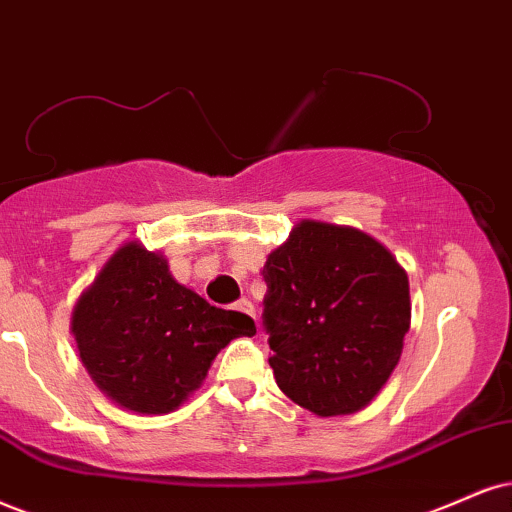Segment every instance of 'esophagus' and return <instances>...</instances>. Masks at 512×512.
Masks as SVG:
<instances>
[{"mask_svg": "<svg viewBox=\"0 0 512 512\" xmlns=\"http://www.w3.org/2000/svg\"><path fill=\"white\" fill-rule=\"evenodd\" d=\"M235 308H237L239 313H246V315H249V318L256 320V311H254V306H251L249 299H239L237 304H235Z\"/></svg>", "mask_w": 512, "mask_h": 512, "instance_id": "esophagus-1", "label": "esophagus"}]
</instances>
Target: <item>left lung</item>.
Masks as SVG:
<instances>
[{
    "instance_id": "left-lung-1",
    "label": "left lung",
    "mask_w": 512,
    "mask_h": 512,
    "mask_svg": "<svg viewBox=\"0 0 512 512\" xmlns=\"http://www.w3.org/2000/svg\"><path fill=\"white\" fill-rule=\"evenodd\" d=\"M263 280L277 387L323 418L368 406L410 327L406 270L361 230L301 220L268 256Z\"/></svg>"
}]
</instances>
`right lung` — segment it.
<instances>
[{"label": "right lung", "instance_id": "right-lung-1", "mask_svg": "<svg viewBox=\"0 0 512 512\" xmlns=\"http://www.w3.org/2000/svg\"><path fill=\"white\" fill-rule=\"evenodd\" d=\"M73 334L82 365L111 401L159 415L199 389L220 349L256 334V325L178 285L166 258L130 242L75 304Z\"/></svg>", "mask_w": 512, "mask_h": 512}]
</instances>
